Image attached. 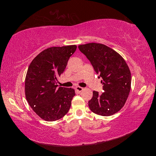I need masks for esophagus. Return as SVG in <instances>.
<instances>
[{
    "label": "esophagus",
    "instance_id": "esophagus-1",
    "mask_svg": "<svg viewBox=\"0 0 156 156\" xmlns=\"http://www.w3.org/2000/svg\"><path fill=\"white\" fill-rule=\"evenodd\" d=\"M75 89H76V91H77L78 92H81L83 90V88L80 87H76Z\"/></svg>",
    "mask_w": 156,
    "mask_h": 156
}]
</instances>
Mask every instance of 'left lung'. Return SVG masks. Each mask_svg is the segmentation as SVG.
Segmentation results:
<instances>
[{
    "instance_id": "obj_1",
    "label": "left lung",
    "mask_w": 156,
    "mask_h": 156,
    "mask_svg": "<svg viewBox=\"0 0 156 156\" xmlns=\"http://www.w3.org/2000/svg\"><path fill=\"white\" fill-rule=\"evenodd\" d=\"M102 78L100 94L94 91L88 102L92 112L102 116L113 115L125 105L131 89V76L128 65L119 54L105 44L88 43L78 46Z\"/></svg>"
}]
</instances>
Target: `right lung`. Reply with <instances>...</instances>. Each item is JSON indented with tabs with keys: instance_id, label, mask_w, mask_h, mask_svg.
<instances>
[{
	"instance_id": "right-lung-1",
	"label": "right lung",
	"mask_w": 156,
	"mask_h": 156,
	"mask_svg": "<svg viewBox=\"0 0 156 156\" xmlns=\"http://www.w3.org/2000/svg\"><path fill=\"white\" fill-rule=\"evenodd\" d=\"M76 48V45L50 47L34 58L29 66L25 83L26 99L42 119L59 120L70 109L74 89L58 85L57 78L65 71Z\"/></svg>"
}]
</instances>
